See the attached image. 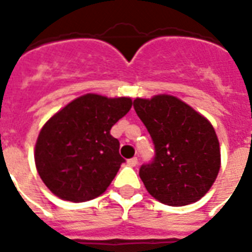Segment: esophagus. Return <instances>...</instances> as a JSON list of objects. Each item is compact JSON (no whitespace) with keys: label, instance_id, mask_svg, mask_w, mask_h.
<instances>
[{"label":"esophagus","instance_id":"1","mask_svg":"<svg viewBox=\"0 0 252 252\" xmlns=\"http://www.w3.org/2000/svg\"><path fill=\"white\" fill-rule=\"evenodd\" d=\"M137 162H138L137 157L129 158V159H128V165H129V166H132V167H134V166L137 165Z\"/></svg>","mask_w":252,"mask_h":252}]
</instances>
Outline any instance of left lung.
Instances as JSON below:
<instances>
[{
  "label": "left lung",
  "mask_w": 252,
  "mask_h": 252,
  "mask_svg": "<svg viewBox=\"0 0 252 252\" xmlns=\"http://www.w3.org/2000/svg\"><path fill=\"white\" fill-rule=\"evenodd\" d=\"M133 107L154 144L153 159L140 167L148 192L171 207L201 199L215 183L221 163L211 123L171 95L137 98Z\"/></svg>",
  "instance_id": "8db88e82"
}]
</instances>
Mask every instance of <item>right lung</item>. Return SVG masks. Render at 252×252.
I'll return each mask as SVG.
<instances>
[{
	"label": "right lung",
	"instance_id": "1",
	"mask_svg": "<svg viewBox=\"0 0 252 252\" xmlns=\"http://www.w3.org/2000/svg\"><path fill=\"white\" fill-rule=\"evenodd\" d=\"M130 107V98L86 94L45 123L35 146V165L55 195L82 203L106 191L126 162L110 130Z\"/></svg>",
	"mask_w": 252,
	"mask_h": 252
}]
</instances>
